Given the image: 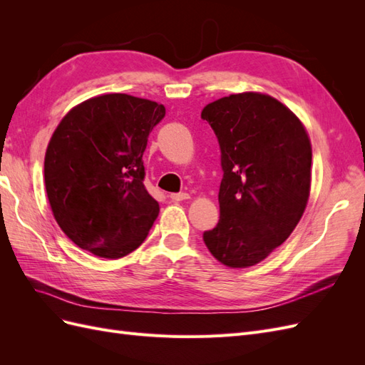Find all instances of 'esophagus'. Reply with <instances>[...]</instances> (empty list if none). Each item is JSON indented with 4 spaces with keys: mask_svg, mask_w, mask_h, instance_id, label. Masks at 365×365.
<instances>
[{
    "mask_svg": "<svg viewBox=\"0 0 365 365\" xmlns=\"http://www.w3.org/2000/svg\"><path fill=\"white\" fill-rule=\"evenodd\" d=\"M190 195L189 193H172L170 195V200L175 201V202H180V201H184V200H189Z\"/></svg>",
    "mask_w": 365,
    "mask_h": 365,
    "instance_id": "34e87169",
    "label": "esophagus"
}]
</instances>
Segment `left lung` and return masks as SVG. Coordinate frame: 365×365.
Listing matches in <instances>:
<instances>
[{
	"label": "left lung",
	"mask_w": 365,
	"mask_h": 365,
	"mask_svg": "<svg viewBox=\"0 0 365 365\" xmlns=\"http://www.w3.org/2000/svg\"><path fill=\"white\" fill-rule=\"evenodd\" d=\"M220 146V217L204 242L228 268L257 264L291 236L311 193L312 146L302 120L268 94L217 98L201 113Z\"/></svg>",
	"instance_id": "1"
}]
</instances>
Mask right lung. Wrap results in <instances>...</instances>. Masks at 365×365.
<instances>
[{
    "mask_svg": "<svg viewBox=\"0 0 365 365\" xmlns=\"http://www.w3.org/2000/svg\"><path fill=\"white\" fill-rule=\"evenodd\" d=\"M164 115L148 98L102 94L71 108L54 129L43 161L47 197L79 248L120 259L146 239L160 205L143 184V153Z\"/></svg>",
    "mask_w": 365,
    "mask_h": 365,
    "instance_id": "1",
    "label": "right lung"
}]
</instances>
